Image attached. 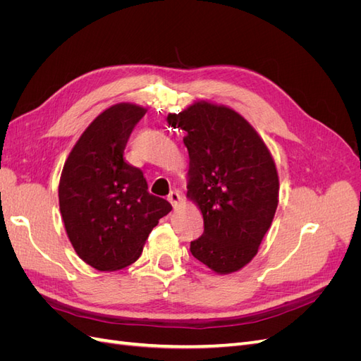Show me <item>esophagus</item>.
<instances>
[{
	"instance_id": "esophagus-1",
	"label": "esophagus",
	"mask_w": 361,
	"mask_h": 361,
	"mask_svg": "<svg viewBox=\"0 0 361 361\" xmlns=\"http://www.w3.org/2000/svg\"><path fill=\"white\" fill-rule=\"evenodd\" d=\"M169 202L171 203L173 207H178L179 203H180V194H179L176 190H173V191L169 194Z\"/></svg>"
}]
</instances>
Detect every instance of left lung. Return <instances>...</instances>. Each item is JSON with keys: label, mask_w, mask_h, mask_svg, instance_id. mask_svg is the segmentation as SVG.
<instances>
[{"label": "left lung", "mask_w": 361, "mask_h": 361, "mask_svg": "<svg viewBox=\"0 0 361 361\" xmlns=\"http://www.w3.org/2000/svg\"><path fill=\"white\" fill-rule=\"evenodd\" d=\"M171 128L187 133V197L199 206L204 232L191 255L216 274L244 268L279 204V174L264 140L247 120L226 105L195 101L169 114Z\"/></svg>", "instance_id": "left-lung-1"}]
</instances>
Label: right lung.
<instances>
[{"label": "right lung", "instance_id": "right-lung-1", "mask_svg": "<svg viewBox=\"0 0 361 361\" xmlns=\"http://www.w3.org/2000/svg\"><path fill=\"white\" fill-rule=\"evenodd\" d=\"M135 104L106 108L76 141L59 185L60 212L72 247L97 271L122 269L140 257L171 204L147 191L143 171L123 152L146 114Z\"/></svg>", "mask_w": 361, "mask_h": 361}]
</instances>
